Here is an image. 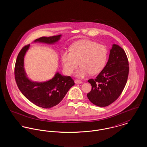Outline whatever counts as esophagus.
Segmentation results:
<instances>
[{"label": "esophagus", "mask_w": 147, "mask_h": 147, "mask_svg": "<svg viewBox=\"0 0 147 147\" xmlns=\"http://www.w3.org/2000/svg\"><path fill=\"white\" fill-rule=\"evenodd\" d=\"M74 82H75L76 84H82V83H83L82 81H81L80 80H77V79H76L74 80Z\"/></svg>", "instance_id": "34e87169"}]
</instances>
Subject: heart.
Here are the masks:
<instances>
[{
    "mask_svg": "<svg viewBox=\"0 0 147 147\" xmlns=\"http://www.w3.org/2000/svg\"><path fill=\"white\" fill-rule=\"evenodd\" d=\"M109 57V49L105 45L90 40H81L73 43L70 52L63 51L61 58L65 73L71 74L79 64L76 76L83 78L90 74H96L105 68Z\"/></svg>",
    "mask_w": 147,
    "mask_h": 147,
    "instance_id": "1",
    "label": "heart"
}]
</instances>
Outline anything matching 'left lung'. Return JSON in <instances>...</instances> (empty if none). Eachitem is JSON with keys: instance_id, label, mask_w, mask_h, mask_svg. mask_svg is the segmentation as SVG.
I'll list each match as a JSON object with an SVG mask.
<instances>
[{"instance_id": "left-lung-1", "label": "left lung", "mask_w": 147, "mask_h": 147, "mask_svg": "<svg viewBox=\"0 0 147 147\" xmlns=\"http://www.w3.org/2000/svg\"><path fill=\"white\" fill-rule=\"evenodd\" d=\"M128 73V60L125 51L113 44L105 68L96 79L88 80L92 86L91 91L87 94L90 101L99 107L111 104L123 90Z\"/></svg>"}]
</instances>
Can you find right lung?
<instances>
[{
    "label": "right lung",
    "mask_w": 147,
    "mask_h": 147,
    "mask_svg": "<svg viewBox=\"0 0 147 147\" xmlns=\"http://www.w3.org/2000/svg\"><path fill=\"white\" fill-rule=\"evenodd\" d=\"M61 35L41 37L34 42L53 44L58 41ZM30 45L25 46L17 57L15 65V79L22 94L34 104L45 109H50L58 105L64 98L74 82L69 76H64L56 73L55 77L49 81L38 83L30 80L24 68V56Z\"/></svg>",
    "instance_id": "right-lung-1"
}]
</instances>
